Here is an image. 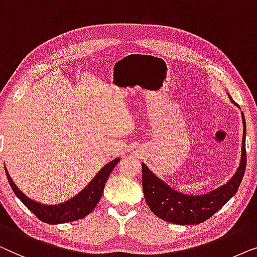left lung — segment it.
Listing matches in <instances>:
<instances>
[{
  "instance_id": "left-lung-1",
  "label": "left lung",
  "mask_w": 257,
  "mask_h": 257,
  "mask_svg": "<svg viewBox=\"0 0 257 257\" xmlns=\"http://www.w3.org/2000/svg\"><path fill=\"white\" fill-rule=\"evenodd\" d=\"M232 102L237 104L232 100ZM243 122L241 160L236 171L228 182L204 194H186L172 189L168 183L155 175L148 166L142 163V185L144 198L149 208L158 218L176 225H198L219 211L232 198L243 178L247 154H245V121Z\"/></svg>"
}]
</instances>
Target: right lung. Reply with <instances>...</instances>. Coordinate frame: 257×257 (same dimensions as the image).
I'll use <instances>...</instances> for the list:
<instances>
[{"label":"right lung","instance_id":"add662e5","mask_svg":"<svg viewBox=\"0 0 257 257\" xmlns=\"http://www.w3.org/2000/svg\"><path fill=\"white\" fill-rule=\"evenodd\" d=\"M118 162H120V158H115L109 163H107L103 168H101L95 177L89 182V184H87V186H85V189H82L71 199L56 205L41 204V202L25 196L14 183L6 166L5 169L7 178H8V182L16 197L43 222L49 223V225H58V223L71 222L82 219L93 211L99 202L101 196H102L104 184H106L108 177Z\"/></svg>","mask_w":257,"mask_h":257}]
</instances>
